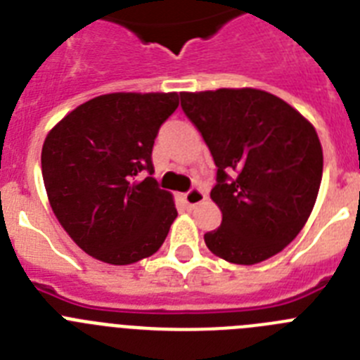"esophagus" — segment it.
Segmentation results:
<instances>
[{
	"instance_id": "esophagus-1",
	"label": "esophagus",
	"mask_w": 360,
	"mask_h": 360,
	"mask_svg": "<svg viewBox=\"0 0 360 360\" xmlns=\"http://www.w3.org/2000/svg\"><path fill=\"white\" fill-rule=\"evenodd\" d=\"M205 198H207V195H205L202 189H198V187H193V189L187 191L186 195H184V202H186L189 207H196V205L202 203Z\"/></svg>"
}]
</instances>
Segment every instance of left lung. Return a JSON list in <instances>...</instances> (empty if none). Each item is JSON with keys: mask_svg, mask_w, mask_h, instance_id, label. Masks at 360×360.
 <instances>
[{"mask_svg": "<svg viewBox=\"0 0 360 360\" xmlns=\"http://www.w3.org/2000/svg\"><path fill=\"white\" fill-rule=\"evenodd\" d=\"M209 146L211 198L224 214L205 234L212 254L254 265L281 252L307 224L323 178L316 129L290 104L254 88L180 94Z\"/></svg>", "mask_w": 360, "mask_h": 360, "instance_id": "8db88e82", "label": "left lung"}]
</instances>
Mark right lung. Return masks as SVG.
Masks as SVG:
<instances>
[{"label":"right lung","instance_id":"1","mask_svg":"<svg viewBox=\"0 0 360 360\" xmlns=\"http://www.w3.org/2000/svg\"><path fill=\"white\" fill-rule=\"evenodd\" d=\"M178 94H108L77 106L41 151L53 214L86 254L129 265L157 252L176 218L151 153Z\"/></svg>","mask_w":360,"mask_h":360}]
</instances>
